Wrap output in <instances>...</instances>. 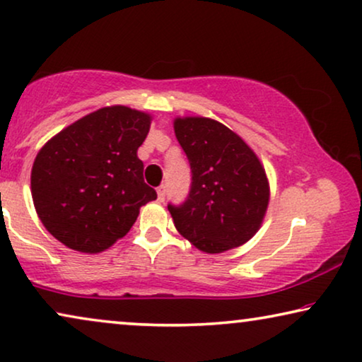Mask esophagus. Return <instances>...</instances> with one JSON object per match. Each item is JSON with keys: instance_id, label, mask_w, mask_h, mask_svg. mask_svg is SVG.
<instances>
[{"instance_id": "34e87169", "label": "esophagus", "mask_w": 362, "mask_h": 362, "mask_svg": "<svg viewBox=\"0 0 362 362\" xmlns=\"http://www.w3.org/2000/svg\"><path fill=\"white\" fill-rule=\"evenodd\" d=\"M156 191H158V201H160V202L165 201V197H166V186H160Z\"/></svg>"}]
</instances>
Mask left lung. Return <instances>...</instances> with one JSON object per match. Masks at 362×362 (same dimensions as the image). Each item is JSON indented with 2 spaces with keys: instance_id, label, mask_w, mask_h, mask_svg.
<instances>
[{
  "instance_id": "obj_1",
  "label": "left lung",
  "mask_w": 362,
  "mask_h": 362,
  "mask_svg": "<svg viewBox=\"0 0 362 362\" xmlns=\"http://www.w3.org/2000/svg\"><path fill=\"white\" fill-rule=\"evenodd\" d=\"M175 135L192 173L187 199L168 204L177 232L206 254L245 244L260 229L270 199L269 180L254 150L206 117H177Z\"/></svg>"
}]
</instances>
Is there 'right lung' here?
<instances>
[{
    "label": "right lung",
    "mask_w": 362,
    "mask_h": 362,
    "mask_svg": "<svg viewBox=\"0 0 362 362\" xmlns=\"http://www.w3.org/2000/svg\"><path fill=\"white\" fill-rule=\"evenodd\" d=\"M151 115L112 105L82 117L52 136L34 160L31 194L44 227L69 249L107 250L156 199L143 180L136 151Z\"/></svg>",
    "instance_id": "1"
}]
</instances>
